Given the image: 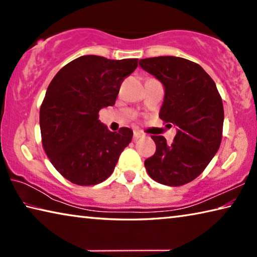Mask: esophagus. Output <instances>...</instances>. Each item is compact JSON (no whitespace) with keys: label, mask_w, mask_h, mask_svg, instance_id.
<instances>
[{"label":"esophagus","mask_w":257,"mask_h":257,"mask_svg":"<svg viewBox=\"0 0 257 257\" xmlns=\"http://www.w3.org/2000/svg\"><path fill=\"white\" fill-rule=\"evenodd\" d=\"M144 137V134H142V133H139V132H134V139L135 141H137V139H139V138H143Z\"/></svg>","instance_id":"obj_1"}]
</instances>
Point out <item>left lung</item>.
Masks as SVG:
<instances>
[{"label":"left lung","mask_w":257,"mask_h":257,"mask_svg":"<svg viewBox=\"0 0 257 257\" xmlns=\"http://www.w3.org/2000/svg\"><path fill=\"white\" fill-rule=\"evenodd\" d=\"M139 66L163 85L159 116L177 127L171 144L163 136H152L156 151L145 160L146 171L162 185L188 184L204 171L221 144L224 112L215 82L199 64L177 56L142 59Z\"/></svg>","instance_id":"8db88e82"}]
</instances>
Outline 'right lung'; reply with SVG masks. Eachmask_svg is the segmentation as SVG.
I'll return each instance as SVG.
<instances>
[{
    "label": "right lung",
    "mask_w": 257,
    "mask_h": 257,
    "mask_svg": "<svg viewBox=\"0 0 257 257\" xmlns=\"http://www.w3.org/2000/svg\"><path fill=\"white\" fill-rule=\"evenodd\" d=\"M137 61L82 55L61 69L47 87L40 110L42 144L53 167L73 184L107 179L132 142V129L110 132L98 112L114 105L121 82Z\"/></svg>",
    "instance_id": "right-lung-1"
}]
</instances>
